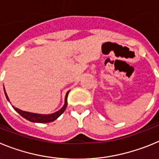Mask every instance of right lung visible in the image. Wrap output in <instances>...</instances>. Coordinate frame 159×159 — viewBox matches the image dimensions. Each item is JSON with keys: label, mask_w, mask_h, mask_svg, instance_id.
I'll return each mask as SVG.
<instances>
[{"label": "right lung", "mask_w": 159, "mask_h": 159, "mask_svg": "<svg viewBox=\"0 0 159 159\" xmlns=\"http://www.w3.org/2000/svg\"><path fill=\"white\" fill-rule=\"evenodd\" d=\"M4 90H5V88H4ZM69 92L70 91H68V92H67V94H66L64 106L60 108L58 111H56L55 113H52V114H49V115H42V114L32 113V112H28V111H25L20 110V109H18V108L14 107L13 106H12V107H13L14 110L16 111L17 113H19L22 117L25 118V119H27V120H29V121L32 122V123H50V122H53L54 120H56L57 118L60 117V116L64 113V111H65L67 105V95H68ZM5 96H6V99H8V101H9V99H8V95H7V93L5 92Z\"/></svg>", "instance_id": "right-lung-1"}]
</instances>
